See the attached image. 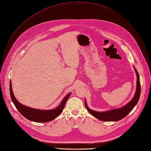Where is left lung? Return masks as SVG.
<instances>
[{"mask_svg":"<svg viewBox=\"0 0 151 151\" xmlns=\"http://www.w3.org/2000/svg\"><path fill=\"white\" fill-rule=\"evenodd\" d=\"M134 71L136 72L137 80H136V88L134 95L133 99L131 100L125 106L122 107L111 109L109 110L104 111V112H97V111L90 109L86 103V101H84L85 106L88 112L93 116L96 117L98 120H100L104 122H116L119 121L125 117L133 108L136 106L137 102L139 99V97L141 94V84L139 81V75L136 68L133 66Z\"/></svg>","mask_w":151,"mask_h":151,"instance_id":"left-lung-1","label":"left lung"}]
</instances>
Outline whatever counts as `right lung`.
Segmentation results:
<instances>
[{
	"label": "right lung",
	"mask_w": 151,
	"mask_h": 151,
	"mask_svg": "<svg viewBox=\"0 0 151 151\" xmlns=\"http://www.w3.org/2000/svg\"><path fill=\"white\" fill-rule=\"evenodd\" d=\"M10 93L11 99L19 113L28 120L37 123H45L55 119L62 112L65 105L71 95V93L68 94L64 97L59 106L55 109L50 110H40L25 106L19 103L17 100L13 93L11 81H10Z\"/></svg>",
	"instance_id": "1"
}]
</instances>
